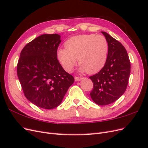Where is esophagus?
I'll return each mask as SVG.
<instances>
[{
	"mask_svg": "<svg viewBox=\"0 0 148 148\" xmlns=\"http://www.w3.org/2000/svg\"><path fill=\"white\" fill-rule=\"evenodd\" d=\"M83 77H75V80L76 82H79V81H80V80H82V79H83Z\"/></svg>",
	"mask_w": 148,
	"mask_h": 148,
	"instance_id": "1",
	"label": "esophagus"
}]
</instances>
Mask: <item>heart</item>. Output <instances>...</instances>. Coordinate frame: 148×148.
<instances>
[{"label":"heart","mask_w":148,"mask_h":148,"mask_svg":"<svg viewBox=\"0 0 148 148\" xmlns=\"http://www.w3.org/2000/svg\"><path fill=\"white\" fill-rule=\"evenodd\" d=\"M65 48L57 51V59L64 69L71 72L78 63L80 70L95 74L104 66L108 55L109 44L104 36L85 34L66 40Z\"/></svg>","instance_id":"heart-1"}]
</instances>
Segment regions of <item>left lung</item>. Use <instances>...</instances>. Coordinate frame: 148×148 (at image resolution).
Here are the masks:
<instances>
[{
    "mask_svg": "<svg viewBox=\"0 0 148 148\" xmlns=\"http://www.w3.org/2000/svg\"><path fill=\"white\" fill-rule=\"evenodd\" d=\"M101 33L108 42V55L103 69L89 77L93 83L90 96L97 104L106 106L117 101L125 92L131 65L127 52L122 44L107 33Z\"/></svg>",
    "mask_w": 148,
    "mask_h": 148,
    "instance_id": "left-lung-1",
    "label": "left lung"
}]
</instances>
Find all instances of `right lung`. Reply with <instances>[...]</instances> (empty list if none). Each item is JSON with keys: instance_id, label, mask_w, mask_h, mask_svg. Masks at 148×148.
<instances>
[{"instance_id": "1", "label": "right lung", "mask_w": 148, "mask_h": 148, "mask_svg": "<svg viewBox=\"0 0 148 148\" xmlns=\"http://www.w3.org/2000/svg\"><path fill=\"white\" fill-rule=\"evenodd\" d=\"M60 42L57 34L39 36L23 47L18 62L17 75L25 97L42 109L59 106L75 80L57 59Z\"/></svg>"}]
</instances>
